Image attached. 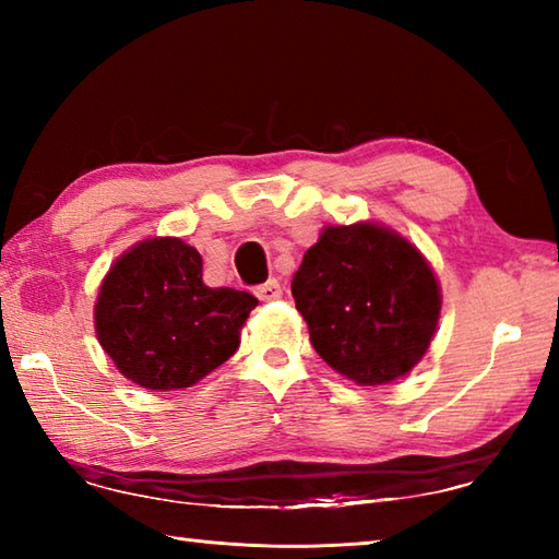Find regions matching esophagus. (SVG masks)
<instances>
[{
  "label": "esophagus",
  "instance_id": "34e87169",
  "mask_svg": "<svg viewBox=\"0 0 559 559\" xmlns=\"http://www.w3.org/2000/svg\"><path fill=\"white\" fill-rule=\"evenodd\" d=\"M254 295H257V298H259L261 302L278 300V298H283V286H281V283H278L276 278H271V281L264 283V286H259V288L254 290Z\"/></svg>",
  "mask_w": 559,
  "mask_h": 559
}]
</instances>
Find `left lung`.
Here are the masks:
<instances>
[{"mask_svg": "<svg viewBox=\"0 0 559 559\" xmlns=\"http://www.w3.org/2000/svg\"><path fill=\"white\" fill-rule=\"evenodd\" d=\"M290 288L319 358L360 386L408 374L430 348L442 312L430 261L372 221L324 225Z\"/></svg>", "mask_w": 559, "mask_h": 559, "instance_id": "8db88e82", "label": "left lung"}]
</instances>
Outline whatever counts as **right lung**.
Here are the masks:
<instances>
[{"instance_id": "1", "label": "right lung", "mask_w": 559, "mask_h": 559, "mask_svg": "<svg viewBox=\"0 0 559 559\" xmlns=\"http://www.w3.org/2000/svg\"><path fill=\"white\" fill-rule=\"evenodd\" d=\"M257 302L245 290L209 288L201 254L180 237H146L105 273L93 324L129 382L177 391L230 358Z\"/></svg>"}]
</instances>
